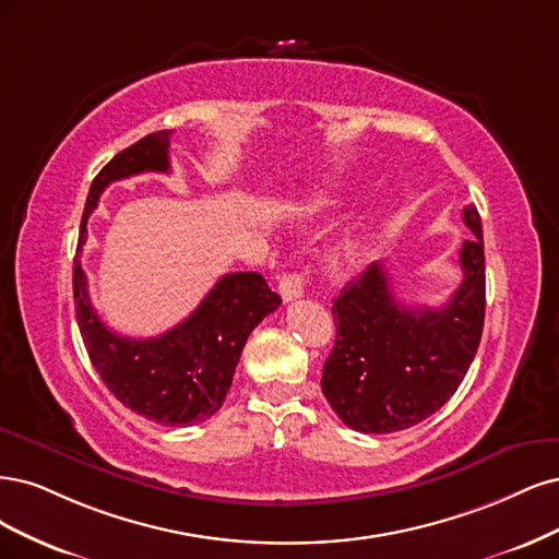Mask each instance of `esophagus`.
Here are the masks:
<instances>
[{"mask_svg":"<svg viewBox=\"0 0 559 559\" xmlns=\"http://www.w3.org/2000/svg\"><path fill=\"white\" fill-rule=\"evenodd\" d=\"M278 290H281L283 301L299 299L306 290V276L304 274H285L278 283Z\"/></svg>","mask_w":559,"mask_h":559,"instance_id":"34e87169","label":"esophagus"}]
</instances>
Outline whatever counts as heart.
Instances as JSON below:
<instances>
[{"label":"heart","mask_w":559,"mask_h":559,"mask_svg":"<svg viewBox=\"0 0 559 559\" xmlns=\"http://www.w3.org/2000/svg\"><path fill=\"white\" fill-rule=\"evenodd\" d=\"M357 248H359V246H353V250H350V253H357Z\"/></svg>","instance_id":"heart-1"}]
</instances>
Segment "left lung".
<instances>
[{
    "instance_id": "obj_1",
    "label": "left lung",
    "mask_w": 559,
    "mask_h": 559,
    "mask_svg": "<svg viewBox=\"0 0 559 559\" xmlns=\"http://www.w3.org/2000/svg\"><path fill=\"white\" fill-rule=\"evenodd\" d=\"M472 237L462 243L464 278L439 309L394 299L383 264H369L332 304L336 341L322 367V394L362 435L408 429L437 413L469 371L485 320L483 225L462 211Z\"/></svg>"
}]
</instances>
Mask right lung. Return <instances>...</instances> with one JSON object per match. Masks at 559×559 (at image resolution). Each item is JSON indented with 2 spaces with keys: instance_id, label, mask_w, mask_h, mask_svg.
<instances>
[{
  "instance_id": "add662e5",
  "label": "right lung",
  "mask_w": 559,
  "mask_h": 559,
  "mask_svg": "<svg viewBox=\"0 0 559 559\" xmlns=\"http://www.w3.org/2000/svg\"><path fill=\"white\" fill-rule=\"evenodd\" d=\"M171 130L153 132L120 151L87 192L79 231V253L87 237V218L104 188L143 171H169ZM74 260L76 320L90 362L104 385L124 406L157 425L204 423L225 402L246 341L264 316L276 311L281 297L258 272L227 274L202 304L169 332L153 338H130L111 332L87 297L85 272Z\"/></svg>"
}]
</instances>
